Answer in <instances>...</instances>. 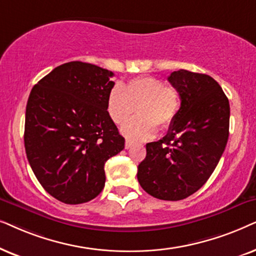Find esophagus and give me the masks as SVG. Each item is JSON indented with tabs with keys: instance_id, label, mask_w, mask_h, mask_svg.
Here are the masks:
<instances>
[{
	"instance_id": "34e87169",
	"label": "esophagus",
	"mask_w": 256,
	"mask_h": 256,
	"mask_svg": "<svg viewBox=\"0 0 256 256\" xmlns=\"http://www.w3.org/2000/svg\"><path fill=\"white\" fill-rule=\"evenodd\" d=\"M132 144H134V142H132L131 140H128V139H126V140H125V148L128 150L132 146Z\"/></svg>"
}]
</instances>
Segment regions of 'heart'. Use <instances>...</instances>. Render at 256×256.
I'll use <instances>...</instances> for the list:
<instances>
[{
    "label": "heart",
    "instance_id": "heart-1",
    "mask_svg": "<svg viewBox=\"0 0 256 256\" xmlns=\"http://www.w3.org/2000/svg\"><path fill=\"white\" fill-rule=\"evenodd\" d=\"M180 104V94L174 88L166 86L160 78L142 76L122 88H112L106 98V112L116 125H122L136 108L138 117L125 123L122 134L131 140L145 142L154 137L156 126L168 128L174 122Z\"/></svg>",
    "mask_w": 256,
    "mask_h": 256
}]
</instances>
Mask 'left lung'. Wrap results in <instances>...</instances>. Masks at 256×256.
<instances>
[{"mask_svg":"<svg viewBox=\"0 0 256 256\" xmlns=\"http://www.w3.org/2000/svg\"><path fill=\"white\" fill-rule=\"evenodd\" d=\"M168 82L180 94V110L168 134L146 144L137 178L162 200L185 199L216 170L230 134V103L216 80L205 74L173 71Z\"/></svg>","mask_w":256,"mask_h":256,"instance_id":"1","label":"left lung"}]
</instances>
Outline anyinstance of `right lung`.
I'll return each instance as SVG.
<instances>
[{"label":"right lung","instance_id":"obj_1","mask_svg":"<svg viewBox=\"0 0 256 256\" xmlns=\"http://www.w3.org/2000/svg\"><path fill=\"white\" fill-rule=\"evenodd\" d=\"M112 71L83 62L54 68L30 92L24 146L43 188L69 205L88 202L104 188V165L125 139L108 118Z\"/></svg>","mask_w":256,"mask_h":256}]
</instances>
